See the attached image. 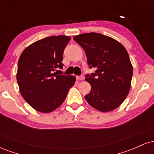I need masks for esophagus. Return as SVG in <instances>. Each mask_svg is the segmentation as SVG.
I'll use <instances>...</instances> for the list:
<instances>
[{"instance_id":"34e87169","label":"esophagus","mask_w":154,"mask_h":154,"mask_svg":"<svg viewBox=\"0 0 154 154\" xmlns=\"http://www.w3.org/2000/svg\"><path fill=\"white\" fill-rule=\"evenodd\" d=\"M77 80H83V79H85V77L83 75H81V76H77Z\"/></svg>"}]
</instances>
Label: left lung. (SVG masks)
I'll return each instance as SVG.
<instances>
[{
  "label": "left lung",
  "mask_w": 154,
  "mask_h": 154,
  "mask_svg": "<svg viewBox=\"0 0 154 154\" xmlns=\"http://www.w3.org/2000/svg\"><path fill=\"white\" fill-rule=\"evenodd\" d=\"M82 46L95 73L86 75L91 91L85 98L92 107L109 112L119 107L131 87L133 69L126 48L111 37L90 32L73 38Z\"/></svg>",
  "instance_id": "8db88e82"
}]
</instances>
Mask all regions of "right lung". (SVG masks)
<instances>
[{
    "mask_svg": "<svg viewBox=\"0 0 154 154\" xmlns=\"http://www.w3.org/2000/svg\"><path fill=\"white\" fill-rule=\"evenodd\" d=\"M71 38L51 36L23 51L18 61L17 80L23 98L33 109L50 113L59 108L76 81L75 76L54 72L63 67V54Z\"/></svg>",
    "mask_w": 154,
    "mask_h": 154,
    "instance_id": "obj_1",
    "label": "right lung"
}]
</instances>
